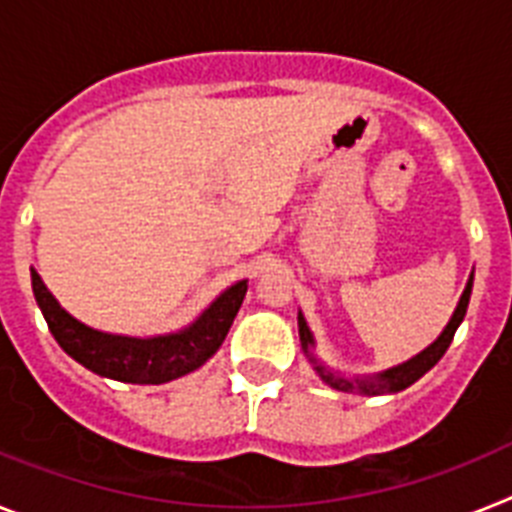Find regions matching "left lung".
Here are the masks:
<instances>
[{"label": "left lung", "instance_id": "1", "mask_svg": "<svg viewBox=\"0 0 512 512\" xmlns=\"http://www.w3.org/2000/svg\"><path fill=\"white\" fill-rule=\"evenodd\" d=\"M471 286H474V276L468 278V286L466 291H463L461 302H458V307H455L453 312V320L448 322V328L442 330V336L437 338L429 349H424L422 354L414 356L411 362L401 364V367H393L388 369V372H382V375H375V377H364V380H346V377L336 375V372H328V369L322 367V364H317V359L312 354H309V346H312V333H309L307 322H304V317L299 315V336H302V346H304V354L315 362V369L320 372V377L325 382H328L330 388L336 390H359V393H367V395H382V393H398V390L409 388L411 382H416L419 377L424 375V372H429V369L435 367L437 362L442 359V354L448 351L450 341H453L455 330H458V325L463 322V317H466V307H468V299H471Z\"/></svg>", "mask_w": 512, "mask_h": 512}]
</instances>
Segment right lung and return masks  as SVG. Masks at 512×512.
<instances>
[{
	"mask_svg": "<svg viewBox=\"0 0 512 512\" xmlns=\"http://www.w3.org/2000/svg\"><path fill=\"white\" fill-rule=\"evenodd\" d=\"M30 283L51 336L57 338L59 346L90 372L132 385H161L203 367L223 343L247 294V281H239L223 291L182 333L130 338L101 333L67 315L36 270H30Z\"/></svg>",
	"mask_w": 512,
	"mask_h": 512,
	"instance_id": "1",
	"label": "right lung"
}]
</instances>
